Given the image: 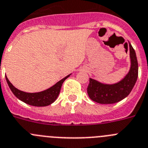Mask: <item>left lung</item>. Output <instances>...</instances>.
I'll list each match as a JSON object with an SVG mask.
<instances>
[{
    "label": "left lung",
    "mask_w": 148,
    "mask_h": 148,
    "mask_svg": "<svg viewBox=\"0 0 148 148\" xmlns=\"http://www.w3.org/2000/svg\"><path fill=\"white\" fill-rule=\"evenodd\" d=\"M130 47V67L128 73L119 82L105 84L90 78L87 92L91 100L99 104H114L127 97L132 90L138 77V62L135 50Z\"/></svg>",
    "instance_id": "obj_1"
}]
</instances>
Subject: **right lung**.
Returning <instances> with one entry per match:
<instances>
[{"instance_id": "right-lung-1", "label": "right lung", "mask_w": 148, "mask_h": 148, "mask_svg": "<svg viewBox=\"0 0 148 148\" xmlns=\"http://www.w3.org/2000/svg\"><path fill=\"white\" fill-rule=\"evenodd\" d=\"M71 74L66 76L63 79L60 80L59 82H57L55 85L50 87L49 88L37 93H27L22 91L19 89L16 88L12 84L9 82L6 76V79L9 88L11 89L12 92L14 94V95L18 99H19L20 100L25 102V103L28 104V105H30V106L43 107V106L51 105L57 99L60 94V91L62 83Z\"/></svg>"}]
</instances>
